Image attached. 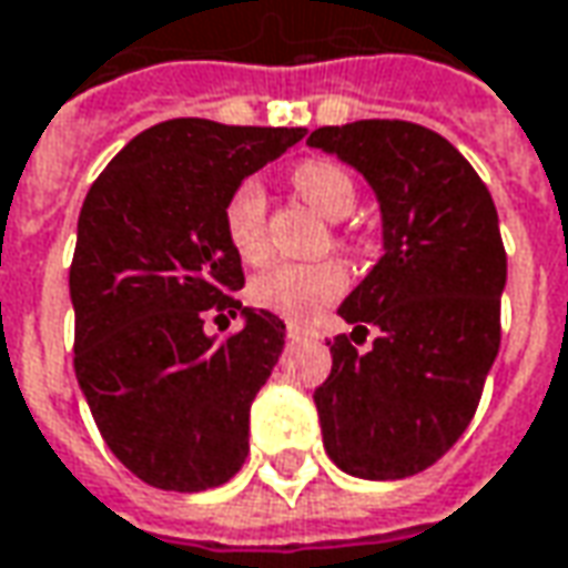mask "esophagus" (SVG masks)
<instances>
[{
    "label": "esophagus",
    "instance_id": "esophagus-1",
    "mask_svg": "<svg viewBox=\"0 0 568 568\" xmlns=\"http://www.w3.org/2000/svg\"><path fill=\"white\" fill-rule=\"evenodd\" d=\"M287 337H291V341H312V337H318V334H315L312 328H306V325H296V322H291V325H287Z\"/></svg>",
    "mask_w": 568,
    "mask_h": 568
}]
</instances>
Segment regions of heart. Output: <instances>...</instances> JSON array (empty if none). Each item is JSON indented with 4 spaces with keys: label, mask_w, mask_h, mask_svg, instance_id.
Here are the masks:
<instances>
[{
    "label": "heart",
    "mask_w": 568,
    "mask_h": 568,
    "mask_svg": "<svg viewBox=\"0 0 568 568\" xmlns=\"http://www.w3.org/2000/svg\"><path fill=\"white\" fill-rule=\"evenodd\" d=\"M293 190L328 222H341L356 205V184L349 171L331 159L300 162L291 174ZM222 227L227 246L240 262L258 265L268 253L265 240V193L256 181L237 184L222 209ZM349 275L341 262L318 265H272L250 284V303L265 312H275L291 322H312L318 312L341 300Z\"/></svg>",
    "instance_id": "b5f03b06"
}]
</instances>
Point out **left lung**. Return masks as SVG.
I'll list each match as a JSON object with an SVG mask.
<instances>
[{"mask_svg": "<svg viewBox=\"0 0 568 568\" xmlns=\"http://www.w3.org/2000/svg\"><path fill=\"white\" fill-rule=\"evenodd\" d=\"M372 184L384 256L341 303L353 334L331 344L315 387L337 469L368 481L435 466L469 428L500 349L506 250L485 181L463 152L413 121H353L306 140ZM368 327L379 334L355 349Z\"/></svg>", "mask_w": 568, "mask_h": 568, "instance_id": "left-lung-1", "label": "left lung"}]
</instances>
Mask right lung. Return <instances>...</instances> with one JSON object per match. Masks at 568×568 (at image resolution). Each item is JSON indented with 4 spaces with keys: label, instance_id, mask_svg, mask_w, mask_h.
I'll return each mask as SVG.
<instances>
[{
    "label": "right lung",
    "instance_id": "right-lung-1",
    "mask_svg": "<svg viewBox=\"0 0 568 568\" xmlns=\"http://www.w3.org/2000/svg\"><path fill=\"white\" fill-rule=\"evenodd\" d=\"M303 136L171 118L136 133L83 200L68 277L74 375L109 450L152 488H219L250 453V406L284 349V322L234 296L243 265L222 209ZM215 311H240L244 328L209 338Z\"/></svg>",
    "mask_w": 568,
    "mask_h": 568
}]
</instances>
